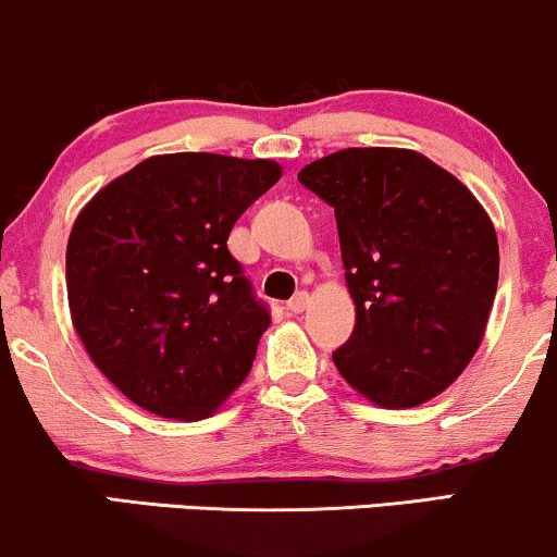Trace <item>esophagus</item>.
I'll list each match as a JSON object with an SVG mask.
<instances>
[{"label": "esophagus", "mask_w": 557, "mask_h": 557, "mask_svg": "<svg viewBox=\"0 0 557 557\" xmlns=\"http://www.w3.org/2000/svg\"><path fill=\"white\" fill-rule=\"evenodd\" d=\"M286 307H289V312H294V315H299V312H305L307 307H310V294L297 292L289 302H286Z\"/></svg>", "instance_id": "obj_1"}]
</instances>
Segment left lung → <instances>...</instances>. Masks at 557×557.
I'll return each instance as SVG.
<instances>
[{
    "label": "left lung",
    "instance_id": "obj_1",
    "mask_svg": "<svg viewBox=\"0 0 557 557\" xmlns=\"http://www.w3.org/2000/svg\"><path fill=\"white\" fill-rule=\"evenodd\" d=\"M336 213L355 331L333 351L357 394L420 407L472 362L498 289V237L480 200L409 148H344L297 174Z\"/></svg>",
    "mask_w": 557,
    "mask_h": 557
}]
</instances>
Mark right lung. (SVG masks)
<instances>
[{
    "label": "right lung",
    "mask_w": 557,
    "mask_h": 557,
    "mask_svg": "<svg viewBox=\"0 0 557 557\" xmlns=\"http://www.w3.org/2000/svg\"><path fill=\"white\" fill-rule=\"evenodd\" d=\"M281 180L268 159L163 153L77 213L67 299L94 364L166 420H206L250 375L271 315L228 252L232 226Z\"/></svg>",
    "instance_id": "obj_1"
}]
</instances>
